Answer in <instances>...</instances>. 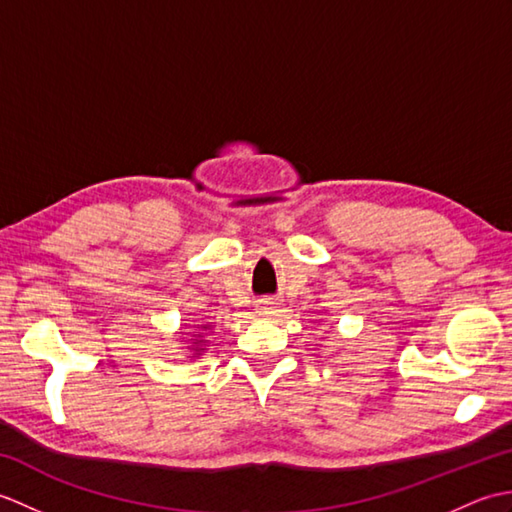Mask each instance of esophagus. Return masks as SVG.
Returning a JSON list of instances; mask_svg holds the SVG:
<instances>
[{"label":"esophagus","instance_id":"obj_1","mask_svg":"<svg viewBox=\"0 0 512 512\" xmlns=\"http://www.w3.org/2000/svg\"><path fill=\"white\" fill-rule=\"evenodd\" d=\"M262 308H264V314H270V310H273V301H266V306Z\"/></svg>","mask_w":512,"mask_h":512}]
</instances>
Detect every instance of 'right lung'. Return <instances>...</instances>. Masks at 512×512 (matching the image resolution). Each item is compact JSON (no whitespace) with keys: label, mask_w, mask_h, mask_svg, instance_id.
<instances>
[{"label":"right lung","mask_w":512,"mask_h":512,"mask_svg":"<svg viewBox=\"0 0 512 512\" xmlns=\"http://www.w3.org/2000/svg\"><path fill=\"white\" fill-rule=\"evenodd\" d=\"M200 343H202V341H200ZM200 350H202V347H198V350H195V352H200Z\"/></svg>","instance_id":"right-lung-1"}]
</instances>
